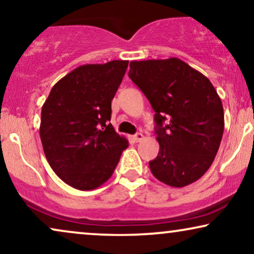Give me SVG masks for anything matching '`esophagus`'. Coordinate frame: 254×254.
<instances>
[{
	"mask_svg": "<svg viewBox=\"0 0 254 254\" xmlns=\"http://www.w3.org/2000/svg\"><path fill=\"white\" fill-rule=\"evenodd\" d=\"M143 137H144V136H143L142 133H136V134H135L134 136H133V139H134L135 142H140L141 140H143Z\"/></svg>",
	"mask_w": 254,
	"mask_h": 254,
	"instance_id": "1",
	"label": "esophagus"
}]
</instances>
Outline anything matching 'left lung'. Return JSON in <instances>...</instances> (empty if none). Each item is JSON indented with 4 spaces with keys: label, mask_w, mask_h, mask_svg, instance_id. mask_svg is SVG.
Listing matches in <instances>:
<instances>
[{
    "label": "left lung",
    "mask_w": 254,
    "mask_h": 254,
    "mask_svg": "<svg viewBox=\"0 0 254 254\" xmlns=\"http://www.w3.org/2000/svg\"><path fill=\"white\" fill-rule=\"evenodd\" d=\"M128 77L155 111L160 150L151 174L167 186L182 188L211 166L224 131L219 95L205 75L179 58L130 62Z\"/></svg>",
    "instance_id": "8db88e82"
}]
</instances>
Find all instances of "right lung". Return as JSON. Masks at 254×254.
Segmentation results:
<instances>
[{"label":"right lung","mask_w":254,"mask_h":254,"mask_svg":"<svg viewBox=\"0 0 254 254\" xmlns=\"http://www.w3.org/2000/svg\"><path fill=\"white\" fill-rule=\"evenodd\" d=\"M128 61L81 65L62 78L42 107L39 135L59 179L93 190L110 179L128 141L110 124Z\"/></svg>","instance_id":"1"}]
</instances>
